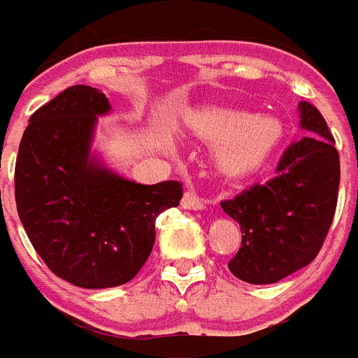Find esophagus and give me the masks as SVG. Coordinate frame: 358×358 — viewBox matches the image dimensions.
I'll list each match as a JSON object with an SVG mask.
<instances>
[{
    "label": "esophagus",
    "mask_w": 358,
    "mask_h": 358,
    "mask_svg": "<svg viewBox=\"0 0 358 358\" xmlns=\"http://www.w3.org/2000/svg\"><path fill=\"white\" fill-rule=\"evenodd\" d=\"M182 206L187 210H203L205 208V201L201 199L195 192H186L182 197Z\"/></svg>",
    "instance_id": "esophagus-1"
}]
</instances>
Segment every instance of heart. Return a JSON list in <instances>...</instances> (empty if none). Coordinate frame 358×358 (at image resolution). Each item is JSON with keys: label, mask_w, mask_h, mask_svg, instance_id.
Masks as SVG:
<instances>
[{"label": "heart", "mask_w": 358, "mask_h": 358, "mask_svg": "<svg viewBox=\"0 0 358 358\" xmlns=\"http://www.w3.org/2000/svg\"><path fill=\"white\" fill-rule=\"evenodd\" d=\"M195 131L210 140H224L220 165L229 172L252 171L266 161L282 138V125L271 115L241 110L206 113L195 121Z\"/></svg>", "instance_id": "heart-1"}]
</instances>
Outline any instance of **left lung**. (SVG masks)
Returning <instances> with one entry per match:
<instances>
[{
    "label": "left lung",
    "instance_id": "8db88e82",
    "mask_svg": "<svg viewBox=\"0 0 358 358\" xmlns=\"http://www.w3.org/2000/svg\"><path fill=\"white\" fill-rule=\"evenodd\" d=\"M298 110L307 134L288 145L275 178L220 203L243 233L227 267L250 285H271L311 264L334 220L340 153L319 110L309 102Z\"/></svg>",
    "mask_w": 358,
    "mask_h": 358
}]
</instances>
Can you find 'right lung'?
Here are the masks:
<instances>
[{
	"instance_id": "1",
	"label": "right lung",
	"mask_w": 358,
	"mask_h": 358,
	"mask_svg": "<svg viewBox=\"0 0 358 358\" xmlns=\"http://www.w3.org/2000/svg\"><path fill=\"white\" fill-rule=\"evenodd\" d=\"M104 92L73 85L41 106L18 145L15 199L28 239L60 279L112 288L138 273L155 243V218L178 206L182 184L119 176L91 155Z\"/></svg>"
}]
</instances>
